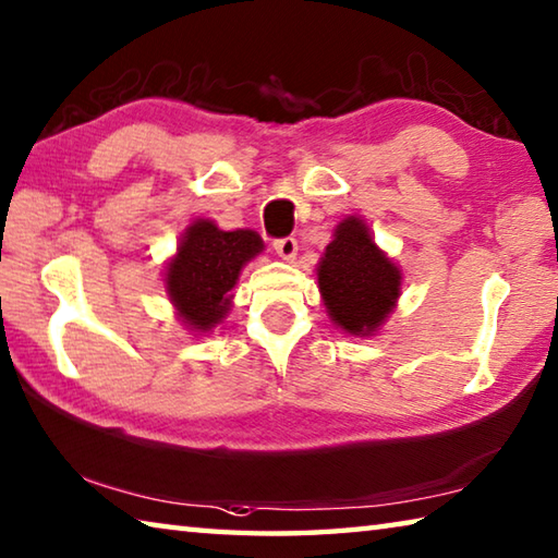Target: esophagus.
Returning <instances> with one entry per match:
<instances>
[{
	"label": "esophagus",
	"instance_id": "1",
	"mask_svg": "<svg viewBox=\"0 0 558 558\" xmlns=\"http://www.w3.org/2000/svg\"><path fill=\"white\" fill-rule=\"evenodd\" d=\"M272 248H276V253H278L280 258L292 260V258L298 256V239H295V236L276 239V241H272Z\"/></svg>",
	"mask_w": 558,
	"mask_h": 558
}]
</instances>
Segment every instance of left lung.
Wrapping results in <instances>:
<instances>
[{
    "label": "left lung",
    "mask_w": 558,
    "mask_h": 558,
    "mask_svg": "<svg viewBox=\"0 0 558 558\" xmlns=\"http://www.w3.org/2000/svg\"><path fill=\"white\" fill-rule=\"evenodd\" d=\"M319 290L331 319L349 333H371L400 295V270L385 258L361 219L337 227L319 263Z\"/></svg>",
    "instance_id": "1"
}]
</instances>
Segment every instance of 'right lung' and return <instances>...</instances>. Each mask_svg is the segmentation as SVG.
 Masks as SVG:
<instances>
[{
    "label": "right lung",
    "instance_id": "add662e5",
    "mask_svg": "<svg viewBox=\"0 0 558 558\" xmlns=\"http://www.w3.org/2000/svg\"><path fill=\"white\" fill-rule=\"evenodd\" d=\"M263 248L256 231H221L211 221H195L180 241L166 272L168 295L192 329L207 331L229 310V292L244 263Z\"/></svg>",
    "mask_w": 558,
    "mask_h": 558
}]
</instances>
